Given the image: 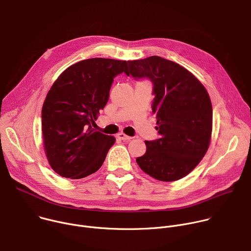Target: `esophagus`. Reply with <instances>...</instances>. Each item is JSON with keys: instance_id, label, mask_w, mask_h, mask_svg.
Listing matches in <instances>:
<instances>
[{"instance_id": "esophagus-1", "label": "esophagus", "mask_w": 251, "mask_h": 251, "mask_svg": "<svg viewBox=\"0 0 251 251\" xmlns=\"http://www.w3.org/2000/svg\"><path fill=\"white\" fill-rule=\"evenodd\" d=\"M118 138H119L120 140H122V141H130V140L132 139V137H130V136H127V135L123 134V133H120V134H118Z\"/></svg>"}]
</instances>
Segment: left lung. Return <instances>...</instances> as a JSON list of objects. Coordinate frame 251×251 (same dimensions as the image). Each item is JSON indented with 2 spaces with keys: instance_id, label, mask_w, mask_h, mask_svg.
Segmentation results:
<instances>
[{
  "instance_id": "1",
  "label": "left lung",
  "mask_w": 251,
  "mask_h": 251,
  "mask_svg": "<svg viewBox=\"0 0 251 251\" xmlns=\"http://www.w3.org/2000/svg\"><path fill=\"white\" fill-rule=\"evenodd\" d=\"M124 73L152 83V112L158 139L145 141L136 158L143 172L160 181H176L191 173L205 155L212 133L213 110L202 83L185 68L158 56L128 61Z\"/></svg>"
}]
</instances>
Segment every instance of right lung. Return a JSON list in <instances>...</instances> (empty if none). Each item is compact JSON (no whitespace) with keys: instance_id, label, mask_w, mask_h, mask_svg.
<instances>
[{"instance_id":"1","label":"right lung","mask_w":251,"mask_h":251,"mask_svg":"<svg viewBox=\"0 0 251 251\" xmlns=\"http://www.w3.org/2000/svg\"><path fill=\"white\" fill-rule=\"evenodd\" d=\"M128 62L92 58L66 69L53 83L42 107L45 152L59 176L79 179L100 169L115 139L93 129L109 99L113 78Z\"/></svg>"}]
</instances>
